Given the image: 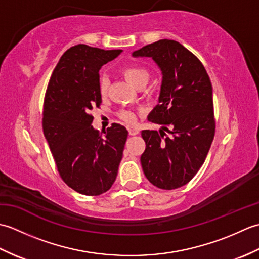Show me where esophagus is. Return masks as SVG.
I'll return each mask as SVG.
<instances>
[{"mask_svg":"<svg viewBox=\"0 0 259 259\" xmlns=\"http://www.w3.org/2000/svg\"><path fill=\"white\" fill-rule=\"evenodd\" d=\"M128 131H129L130 136H136V135L139 134V129L136 128V126H133V125L128 126Z\"/></svg>","mask_w":259,"mask_h":259,"instance_id":"esophagus-1","label":"esophagus"}]
</instances>
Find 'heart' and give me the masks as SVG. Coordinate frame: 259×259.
I'll return each mask as SVG.
<instances>
[{"label":"heart","instance_id":"heart-1","mask_svg":"<svg viewBox=\"0 0 259 259\" xmlns=\"http://www.w3.org/2000/svg\"><path fill=\"white\" fill-rule=\"evenodd\" d=\"M124 79L133 84L135 88H139L141 85H146L148 80H149V73L148 71L138 68V67H129L122 71ZM109 87V80L107 76H102L100 80V92L101 95H106ZM120 117L126 122H134L136 120V115L131 111H122L120 113Z\"/></svg>","mask_w":259,"mask_h":259}]
</instances>
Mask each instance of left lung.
Here are the masks:
<instances>
[{
    "label": "left lung",
    "mask_w": 259,
    "mask_h": 259,
    "mask_svg": "<svg viewBox=\"0 0 259 259\" xmlns=\"http://www.w3.org/2000/svg\"><path fill=\"white\" fill-rule=\"evenodd\" d=\"M152 58L162 74L158 104L148 120L169 126L172 135L161 130H142L146 150L142 170L150 183L171 190L195 177L210 149L214 136L212 87L202 63L174 40H159L133 53Z\"/></svg>",
    "instance_id": "1"
}]
</instances>
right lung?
I'll list each match as a JSON object with an SVG mask.
<instances>
[{"label":"right lung","instance_id":"right-lung-1","mask_svg":"<svg viewBox=\"0 0 259 259\" xmlns=\"http://www.w3.org/2000/svg\"><path fill=\"white\" fill-rule=\"evenodd\" d=\"M121 52L74 46L59 60L48 84L43 133L64 183L85 196L111 188L128 137L119 123L104 136L91 125L92 109L101 103L99 70Z\"/></svg>","mask_w":259,"mask_h":259}]
</instances>
